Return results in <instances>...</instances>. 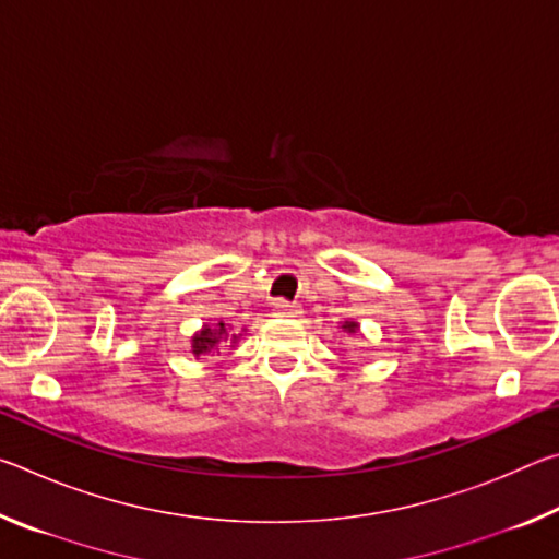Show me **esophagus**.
<instances>
[{
    "mask_svg": "<svg viewBox=\"0 0 559 559\" xmlns=\"http://www.w3.org/2000/svg\"><path fill=\"white\" fill-rule=\"evenodd\" d=\"M273 313L281 316V318H298L300 316V306H298V302H290V300L278 298L276 302H273Z\"/></svg>",
    "mask_w": 559,
    "mask_h": 559,
    "instance_id": "34e87169",
    "label": "esophagus"
}]
</instances>
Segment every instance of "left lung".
Segmentation results:
<instances>
[{
    "mask_svg": "<svg viewBox=\"0 0 559 559\" xmlns=\"http://www.w3.org/2000/svg\"><path fill=\"white\" fill-rule=\"evenodd\" d=\"M347 333H357V323H353V320H345V325H343Z\"/></svg>",
    "mask_w": 559,
    "mask_h": 559,
    "instance_id": "obj_1",
    "label": "left lung"
}]
</instances>
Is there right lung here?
Instances as JSON below:
<instances>
[{"label":"right lung","mask_w":559,"mask_h":559,"mask_svg":"<svg viewBox=\"0 0 559 559\" xmlns=\"http://www.w3.org/2000/svg\"><path fill=\"white\" fill-rule=\"evenodd\" d=\"M229 333H231V330L226 328L224 323H219L216 328L204 325L202 333H197L192 337V353L194 355H204V353H210V349H214L216 343H222V340H229V337L236 340V335H229Z\"/></svg>","instance_id":"right-lung-1"}]
</instances>
